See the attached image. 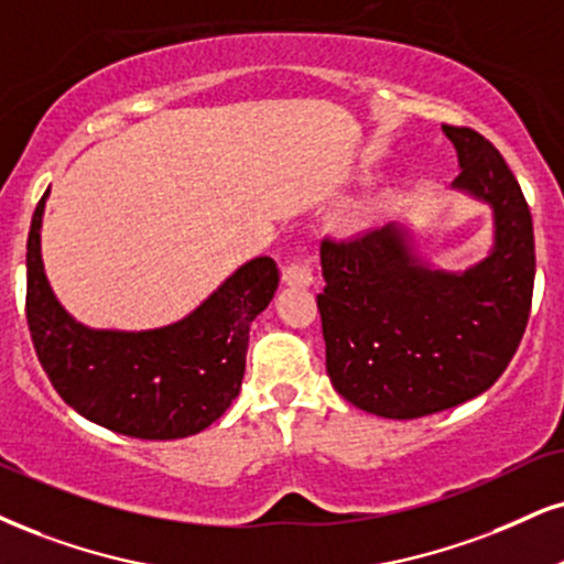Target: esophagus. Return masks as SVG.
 Listing matches in <instances>:
<instances>
[{"instance_id":"obj_1","label":"esophagus","mask_w":564,"mask_h":564,"mask_svg":"<svg viewBox=\"0 0 564 564\" xmlns=\"http://www.w3.org/2000/svg\"><path fill=\"white\" fill-rule=\"evenodd\" d=\"M314 256L297 250V253L284 261L282 280L288 284H297V288H308V284H314Z\"/></svg>"}]
</instances>
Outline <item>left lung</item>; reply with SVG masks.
Here are the masks:
<instances>
[{
    "label": "left lung",
    "instance_id": "1",
    "mask_svg": "<svg viewBox=\"0 0 564 564\" xmlns=\"http://www.w3.org/2000/svg\"><path fill=\"white\" fill-rule=\"evenodd\" d=\"M442 130L460 162L455 187L495 208L489 259L465 274L431 271L394 227L322 242L326 373L347 402L384 419H421L486 392L531 314L536 250L523 191L481 133Z\"/></svg>",
    "mask_w": 564,
    "mask_h": 564
}]
</instances>
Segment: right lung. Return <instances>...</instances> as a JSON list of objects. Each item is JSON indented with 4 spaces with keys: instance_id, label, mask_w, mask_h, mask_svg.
Here are the masks:
<instances>
[{
    "instance_id": "1",
    "label": "right lung",
    "mask_w": 564,
    "mask_h": 564,
    "mask_svg": "<svg viewBox=\"0 0 564 564\" xmlns=\"http://www.w3.org/2000/svg\"><path fill=\"white\" fill-rule=\"evenodd\" d=\"M41 196L28 232L25 318L52 387L83 419L135 440H183L238 398L250 322L274 297L280 269L248 261L183 322L151 332L88 329L67 316L41 263Z\"/></svg>"
}]
</instances>
